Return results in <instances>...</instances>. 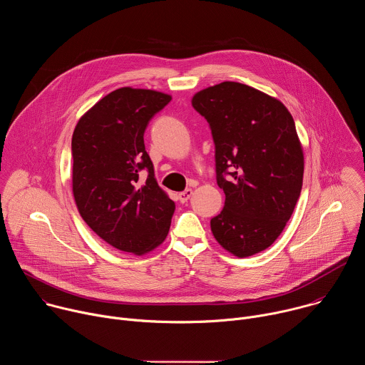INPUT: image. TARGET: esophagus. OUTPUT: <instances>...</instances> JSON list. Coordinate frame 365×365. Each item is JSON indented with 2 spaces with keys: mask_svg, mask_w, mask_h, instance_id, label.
<instances>
[{
  "mask_svg": "<svg viewBox=\"0 0 365 365\" xmlns=\"http://www.w3.org/2000/svg\"><path fill=\"white\" fill-rule=\"evenodd\" d=\"M192 195H193V190H192V189H186V190L180 192V193L178 195V197H179V200H180L182 203H185V202H187V200L190 199Z\"/></svg>",
  "mask_w": 365,
  "mask_h": 365,
  "instance_id": "esophagus-1",
  "label": "esophagus"
}]
</instances>
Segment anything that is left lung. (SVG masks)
Wrapping results in <instances>:
<instances>
[{"label": "left lung", "instance_id": "1", "mask_svg": "<svg viewBox=\"0 0 365 365\" xmlns=\"http://www.w3.org/2000/svg\"><path fill=\"white\" fill-rule=\"evenodd\" d=\"M192 106L212 130L225 193L211 231L232 255H254L279 238L300 196L304 158L293 117L277 98L230 81L196 92Z\"/></svg>", "mask_w": 365, "mask_h": 365}]
</instances>
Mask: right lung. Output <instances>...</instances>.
<instances>
[{
    "label": "right lung",
    "mask_w": 365,
    "mask_h": 365,
    "mask_svg": "<svg viewBox=\"0 0 365 365\" xmlns=\"http://www.w3.org/2000/svg\"><path fill=\"white\" fill-rule=\"evenodd\" d=\"M172 96L124 86L101 98L72 135V192L82 220L114 248L144 255L168 237L175 202L158 185L144 131Z\"/></svg>",
    "instance_id": "obj_1"
}]
</instances>
